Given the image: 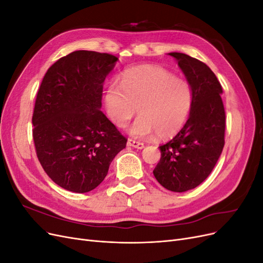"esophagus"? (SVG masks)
Here are the masks:
<instances>
[{
  "label": "esophagus",
  "instance_id": "esophagus-1",
  "mask_svg": "<svg viewBox=\"0 0 263 263\" xmlns=\"http://www.w3.org/2000/svg\"><path fill=\"white\" fill-rule=\"evenodd\" d=\"M127 145H128L129 147H134V148H137V149H142L145 146L142 142H139V141H136L134 139H128V141H127Z\"/></svg>",
  "mask_w": 263,
  "mask_h": 263
}]
</instances>
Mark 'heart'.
Returning a JSON list of instances; mask_svg holds the SVG:
<instances>
[{"label": "heart", "mask_w": 263, "mask_h": 263, "mask_svg": "<svg viewBox=\"0 0 263 263\" xmlns=\"http://www.w3.org/2000/svg\"><path fill=\"white\" fill-rule=\"evenodd\" d=\"M104 105L110 121L124 127L136 114H140L129 127L136 138L157 134L168 139L185 125L193 105L190 83L174 77L161 67L145 65L127 69L121 84H109L104 92Z\"/></svg>", "instance_id": "obj_1"}]
</instances>
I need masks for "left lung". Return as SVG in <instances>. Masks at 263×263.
Here are the masks:
<instances>
[{"instance_id": "8db88e82", "label": "left lung", "mask_w": 263, "mask_h": 263, "mask_svg": "<svg viewBox=\"0 0 263 263\" xmlns=\"http://www.w3.org/2000/svg\"><path fill=\"white\" fill-rule=\"evenodd\" d=\"M178 61L193 91V105L183 128L159 147L160 161L154 176L172 192L200 185L216 164L225 145V109L222 89L204 62L181 52L168 53Z\"/></svg>"}]
</instances>
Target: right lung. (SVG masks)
<instances>
[{
    "instance_id": "1",
    "label": "right lung",
    "mask_w": 263,
    "mask_h": 263,
    "mask_svg": "<svg viewBox=\"0 0 263 263\" xmlns=\"http://www.w3.org/2000/svg\"><path fill=\"white\" fill-rule=\"evenodd\" d=\"M115 55L78 50L47 71L33 114L36 154L45 172L74 193L94 190L127 139L101 110Z\"/></svg>"
}]
</instances>
